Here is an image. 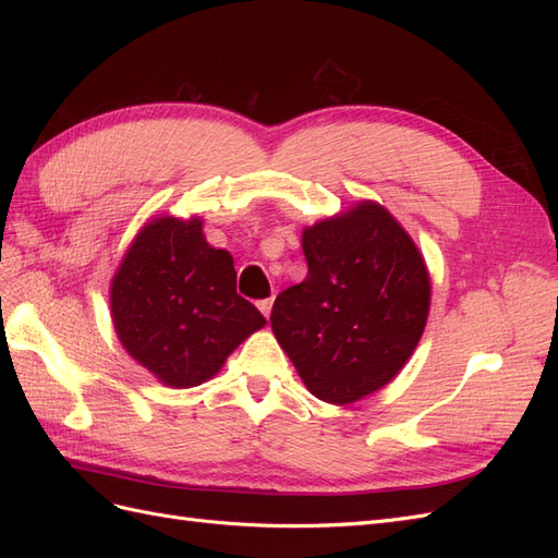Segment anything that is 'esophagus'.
<instances>
[{"mask_svg": "<svg viewBox=\"0 0 558 558\" xmlns=\"http://www.w3.org/2000/svg\"><path fill=\"white\" fill-rule=\"evenodd\" d=\"M258 310L263 312V316H265V318H269V312H272V298L260 300V302H258Z\"/></svg>", "mask_w": 558, "mask_h": 558, "instance_id": "esophagus-1", "label": "esophagus"}]
</instances>
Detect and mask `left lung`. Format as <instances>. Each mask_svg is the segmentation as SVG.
I'll return each mask as SVG.
<instances>
[{
  "instance_id": "1",
  "label": "left lung",
  "mask_w": 558,
  "mask_h": 558,
  "mask_svg": "<svg viewBox=\"0 0 558 558\" xmlns=\"http://www.w3.org/2000/svg\"><path fill=\"white\" fill-rule=\"evenodd\" d=\"M307 277L277 295L272 332L310 393L351 404L396 379L430 312L414 240L375 199L302 230Z\"/></svg>"
}]
</instances>
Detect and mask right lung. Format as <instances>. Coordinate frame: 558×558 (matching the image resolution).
I'll return each instance as SVG.
<instances>
[{"label":"right lung","mask_w":558,"mask_h":558,"mask_svg":"<svg viewBox=\"0 0 558 558\" xmlns=\"http://www.w3.org/2000/svg\"><path fill=\"white\" fill-rule=\"evenodd\" d=\"M202 216H154L118 263L109 305L118 342L170 388L199 386L267 320L238 295L234 260Z\"/></svg>","instance_id":"add662e5"}]
</instances>
